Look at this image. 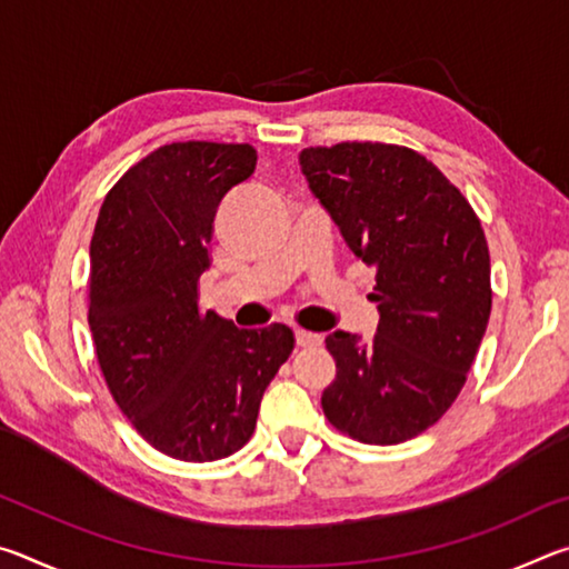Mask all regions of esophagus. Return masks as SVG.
<instances>
[{
    "label": "esophagus",
    "mask_w": 569,
    "mask_h": 569,
    "mask_svg": "<svg viewBox=\"0 0 569 569\" xmlns=\"http://www.w3.org/2000/svg\"><path fill=\"white\" fill-rule=\"evenodd\" d=\"M296 343L301 346V349H316V346L323 343V336L321 333H311V331H296Z\"/></svg>",
    "instance_id": "obj_1"
}]
</instances>
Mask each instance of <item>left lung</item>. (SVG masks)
<instances>
[{
	"label": "left lung",
	"mask_w": 569,
	"mask_h": 569,
	"mask_svg": "<svg viewBox=\"0 0 569 569\" xmlns=\"http://www.w3.org/2000/svg\"><path fill=\"white\" fill-rule=\"evenodd\" d=\"M298 166L343 243L377 268L373 339L326 336L336 379L323 413L363 445H401L445 417L487 331L485 230L441 170L409 148H306Z\"/></svg>",
	"instance_id": "obj_1"
}]
</instances>
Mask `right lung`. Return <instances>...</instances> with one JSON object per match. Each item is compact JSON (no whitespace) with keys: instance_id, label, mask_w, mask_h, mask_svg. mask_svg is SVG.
Wrapping results in <instances>:
<instances>
[{"instance_id":"add662e5","label":"right lung","mask_w":569,"mask_h":569,"mask_svg":"<svg viewBox=\"0 0 569 569\" xmlns=\"http://www.w3.org/2000/svg\"><path fill=\"white\" fill-rule=\"evenodd\" d=\"M256 150L172 142L120 178L90 243V331L112 399L142 439L180 461L236 455L293 351L283 323L238 329L198 306L220 203Z\"/></svg>"}]
</instances>
